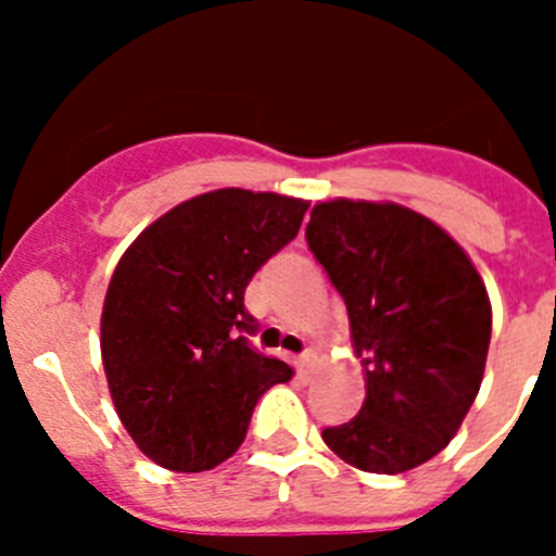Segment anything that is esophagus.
Instances as JSON below:
<instances>
[{
	"label": "esophagus",
	"instance_id": "34e87169",
	"mask_svg": "<svg viewBox=\"0 0 556 556\" xmlns=\"http://www.w3.org/2000/svg\"><path fill=\"white\" fill-rule=\"evenodd\" d=\"M314 365H317V353L306 351L301 358H298V372H301L303 378H308L314 372Z\"/></svg>",
	"mask_w": 556,
	"mask_h": 556
}]
</instances>
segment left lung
<instances>
[{
	"instance_id": "1",
	"label": "left lung",
	"mask_w": 556,
	"mask_h": 556,
	"mask_svg": "<svg viewBox=\"0 0 556 556\" xmlns=\"http://www.w3.org/2000/svg\"><path fill=\"white\" fill-rule=\"evenodd\" d=\"M306 242L342 294L365 367V404L323 431L367 473H404L454 440L479 395L493 312L468 253L397 203L328 200Z\"/></svg>"
}]
</instances>
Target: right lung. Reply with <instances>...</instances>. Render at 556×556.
<instances>
[{"label": "right lung", "instance_id": "right-lung-1", "mask_svg": "<svg viewBox=\"0 0 556 556\" xmlns=\"http://www.w3.org/2000/svg\"><path fill=\"white\" fill-rule=\"evenodd\" d=\"M306 208L273 191H205L141 230L113 269L100 326L108 390L161 468L200 473L228 459L255 401L292 378L242 337L255 331L244 289Z\"/></svg>", "mask_w": 556, "mask_h": 556}]
</instances>
